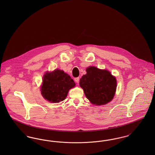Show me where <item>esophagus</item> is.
<instances>
[{
	"instance_id": "obj_1",
	"label": "esophagus",
	"mask_w": 155,
	"mask_h": 155,
	"mask_svg": "<svg viewBox=\"0 0 155 155\" xmlns=\"http://www.w3.org/2000/svg\"><path fill=\"white\" fill-rule=\"evenodd\" d=\"M74 81H75L77 83H78L80 81V78L79 77H77L74 79Z\"/></svg>"
}]
</instances>
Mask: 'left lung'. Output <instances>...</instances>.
I'll return each instance as SVG.
<instances>
[{
	"label": "left lung",
	"instance_id": "8db88e82",
	"mask_svg": "<svg viewBox=\"0 0 155 155\" xmlns=\"http://www.w3.org/2000/svg\"><path fill=\"white\" fill-rule=\"evenodd\" d=\"M87 74L80 79V85L90 102L95 105H104L114 97L117 87L116 77L110 71L90 66Z\"/></svg>",
	"mask_w": 155,
	"mask_h": 155
}]
</instances>
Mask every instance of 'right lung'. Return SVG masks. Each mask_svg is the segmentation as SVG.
I'll use <instances>...</instances> for the list:
<instances>
[{
	"mask_svg": "<svg viewBox=\"0 0 155 155\" xmlns=\"http://www.w3.org/2000/svg\"><path fill=\"white\" fill-rule=\"evenodd\" d=\"M75 86V83L69 75L56 69L44 74L41 91L45 99L59 103L66 99L69 90Z\"/></svg>",
	"mask_w": 155,
	"mask_h": 155,
	"instance_id": "obj_1",
	"label": "right lung"
}]
</instances>
